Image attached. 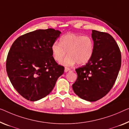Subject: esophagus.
<instances>
[{
    "label": "esophagus",
    "instance_id": "1",
    "mask_svg": "<svg viewBox=\"0 0 129 129\" xmlns=\"http://www.w3.org/2000/svg\"><path fill=\"white\" fill-rule=\"evenodd\" d=\"M69 71H70V68H68V67H65V70H64L65 72H67Z\"/></svg>",
    "mask_w": 129,
    "mask_h": 129
}]
</instances>
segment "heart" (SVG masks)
<instances>
[{"instance_id": "heart-1", "label": "heart", "mask_w": 129, "mask_h": 129, "mask_svg": "<svg viewBox=\"0 0 129 129\" xmlns=\"http://www.w3.org/2000/svg\"><path fill=\"white\" fill-rule=\"evenodd\" d=\"M54 59L57 62L62 60L67 51L68 55L61 64L71 67L77 64L84 65L91 58L94 51V43L89 36L67 34L60 38L59 42H54L51 47Z\"/></svg>"}]
</instances>
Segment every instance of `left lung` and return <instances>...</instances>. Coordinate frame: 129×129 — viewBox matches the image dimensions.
<instances>
[{"label": "left lung", "mask_w": 129, "mask_h": 129, "mask_svg": "<svg viewBox=\"0 0 129 129\" xmlns=\"http://www.w3.org/2000/svg\"><path fill=\"white\" fill-rule=\"evenodd\" d=\"M94 51L85 65L76 69L78 78L72 84L76 95L86 101L99 100L114 86L121 67L119 47L111 35L92 30Z\"/></svg>", "instance_id": "left-lung-1"}]
</instances>
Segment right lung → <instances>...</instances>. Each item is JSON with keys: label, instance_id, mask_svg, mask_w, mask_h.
I'll list each match as a JSON object with an SVG mask.
<instances>
[{"label": "right lung", "instance_id": "right-lung-1", "mask_svg": "<svg viewBox=\"0 0 129 129\" xmlns=\"http://www.w3.org/2000/svg\"><path fill=\"white\" fill-rule=\"evenodd\" d=\"M61 32L52 28L20 36L10 49L6 71L11 84L25 99H43L52 91L64 67L54 59L51 46Z\"/></svg>", "mask_w": 129, "mask_h": 129}]
</instances>
